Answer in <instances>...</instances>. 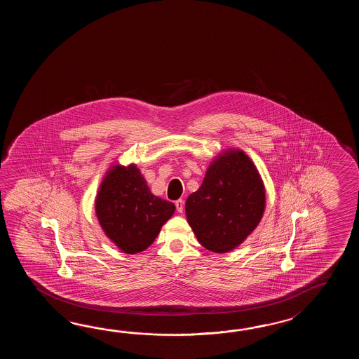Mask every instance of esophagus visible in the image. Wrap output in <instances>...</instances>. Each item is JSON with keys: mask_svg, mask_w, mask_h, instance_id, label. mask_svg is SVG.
<instances>
[{"mask_svg": "<svg viewBox=\"0 0 359 359\" xmlns=\"http://www.w3.org/2000/svg\"><path fill=\"white\" fill-rule=\"evenodd\" d=\"M176 208H177V212H178V213H182L183 209H184V201H183L182 198H180V200H177Z\"/></svg>", "mask_w": 359, "mask_h": 359, "instance_id": "1", "label": "esophagus"}]
</instances>
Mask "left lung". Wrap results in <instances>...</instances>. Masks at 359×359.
<instances>
[{
	"instance_id": "8db88e82",
	"label": "left lung",
	"mask_w": 359,
	"mask_h": 359,
	"mask_svg": "<svg viewBox=\"0 0 359 359\" xmlns=\"http://www.w3.org/2000/svg\"><path fill=\"white\" fill-rule=\"evenodd\" d=\"M264 205V186L252 161L229 150L212 163L200 189L187 198L186 215L200 244L227 252L258 226Z\"/></svg>"
}]
</instances>
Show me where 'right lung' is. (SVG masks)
<instances>
[{"label": "right lung", "instance_id": "right-lung-1", "mask_svg": "<svg viewBox=\"0 0 359 359\" xmlns=\"http://www.w3.org/2000/svg\"><path fill=\"white\" fill-rule=\"evenodd\" d=\"M176 210L173 203L154 196L136 165H115L101 183L96 214L107 236L122 252H144Z\"/></svg>", "mask_w": 359, "mask_h": 359}]
</instances>
